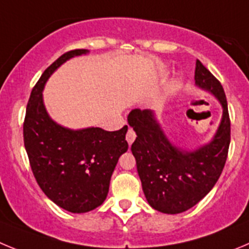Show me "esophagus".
Instances as JSON below:
<instances>
[{"label": "esophagus", "mask_w": 249, "mask_h": 249, "mask_svg": "<svg viewBox=\"0 0 249 249\" xmlns=\"http://www.w3.org/2000/svg\"><path fill=\"white\" fill-rule=\"evenodd\" d=\"M136 138V134L135 131H134L133 129H129L127 130V133H126V141H127V144L131 145L134 142V140H135Z\"/></svg>", "instance_id": "obj_1"}]
</instances>
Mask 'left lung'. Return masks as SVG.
Listing matches in <instances>:
<instances>
[{"label": "left lung", "mask_w": 249, "mask_h": 249, "mask_svg": "<svg viewBox=\"0 0 249 249\" xmlns=\"http://www.w3.org/2000/svg\"><path fill=\"white\" fill-rule=\"evenodd\" d=\"M196 86L210 91L223 109L216 135L208 144L186 151L172 145L149 109H134L127 122L136 133L131 152L147 202L162 213L176 214L200 202L216 185L225 167L231 141V122L221 83L200 60L195 69Z\"/></svg>", "instance_id": "1"}]
</instances>
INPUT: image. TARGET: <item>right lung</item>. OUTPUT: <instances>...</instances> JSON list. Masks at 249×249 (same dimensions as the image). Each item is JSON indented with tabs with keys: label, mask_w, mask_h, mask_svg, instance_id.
Listing matches in <instances>:
<instances>
[{
	"label": "right lung",
	"mask_w": 249,
	"mask_h": 249,
	"mask_svg": "<svg viewBox=\"0 0 249 249\" xmlns=\"http://www.w3.org/2000/svg\"><path fill=\"white\" fill-rule=\"evenodd\" d=\"M86 53L69 51L44 71L32 89L23 123L24 147L36 181L49 200L73 213L104 202L118 160L129 147L127 125L116 131L71 130L53 122L44 108L42 91L48 78L64 62Z\"/></svg>",
	"instance_id": "add662e5"
}]
</instances>
